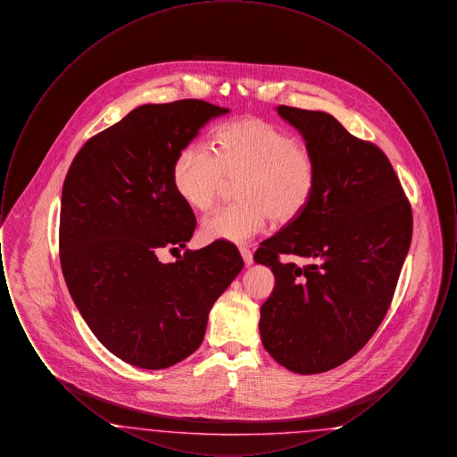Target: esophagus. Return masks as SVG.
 I'll return each mask as SVG.
<instances>
[{"label": "esophagus", "instance_id": "1", "mask_svg": "<svg viewBox=\"0 0 457 457\" xmlns=\"http://www.w3.org/2000/svg\"><path fill=\"white\" fill-rule=\"evenodd\" d=\"M239 253H241V257H243L245 265H252V263H253V255H252V252H250L246 246H241V248H239Z\"/></svg>", "mask_w": 457, "mask_h": 457}]
</instances>
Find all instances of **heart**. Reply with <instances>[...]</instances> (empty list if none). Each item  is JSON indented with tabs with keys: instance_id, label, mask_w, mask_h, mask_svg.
Listing matches in <instances>:
<instances>
[{
	"instance_id": "heart-1",
	"label": "heart",
	"mask_w": 457,
	"mask_h": 457,
	"mask_svg": "<svg viewBox=\"0 0 457 457\" xmlns=\"http://www.w3.org/2000/svg\"><path fill=\"white\" fill-rule=\"evenodd\" d=\"M319 168L312 151L296 138L257 116L224 125L216 149L190 142L176 154L174 190L194 211H211L229 179H239L241 202L224 207L202 222L207 241H246L267 226L289 224L310 205Z\"/></svg>"
}]
</instances>
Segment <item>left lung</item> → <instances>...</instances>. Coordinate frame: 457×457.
I'll use <instances>...</instances> for the list:
<instances>
[{
	"label": "left lung",
	"instance_id": "left-lung-1",
	"mask_svg": "<svg viewBox=\"0 0 457 457\" xmlns=\"http://www.w3.org/2000/svg\"><path fill=\"white\" fill-rule=\"evenodd\" d=\"M278 112L303 135L319 178L303 214L255 252L276 278L261 308L262 345L295 373H322L348 361L384 320L411 245V205L387 155L332 114Z\"/></svg>",
	"mask_w": 457,
	"mask_h": 457
}]
</instances>
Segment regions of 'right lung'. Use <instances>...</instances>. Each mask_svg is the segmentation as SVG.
<instances>
[{
	"instance_id": "add662e5",
	"label": "right lung",
	"mask_w": 457,
	"mask_h": 457,
	"mask_svg": "<svg viewBox=\"0 0 457 457\" xmlns=\"http://www.w3.org/2000/svg\"><path fill=\"white\" fill-rule=\"evenodd\" d=\"M198 99L144 104L96 137L66 173L60 261L68 291L94 336L138 369H168L195 351L212 304L243 269L238 248H185L196 220L174 190V157L226 114ZM176 248V250H178Z\"/></svg>"
}]
</instances>
